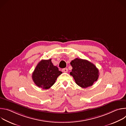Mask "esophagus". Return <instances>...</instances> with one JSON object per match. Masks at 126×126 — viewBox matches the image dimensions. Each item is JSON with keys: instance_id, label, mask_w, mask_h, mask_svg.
<instances>
[{"instance_id": "obj_1", "label": "esophagus", "mask_w": 126, "mask_h": 126, "mask_svg": "<svg viewBox=\"0 0 126 126\" xmlns=\"http://www.w3.org/2000/svg\"><path fill=\"white\" fill-rule=\"evenodd\" d=\"M68 70L67 68H64V69H62V72H63L67 73V72H68Z\"/></svg>"}]
</instances>
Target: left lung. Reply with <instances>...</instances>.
Listing matches in <instances>:
<instances>
[{
	"label": "left lung",
	"mask_w": 126,
	"mask_h": 126,
	"mask_svg": "<svg viewBox=\"0 0 126 126\" xmlns=\"http://www.w3.org/2000/svg\"><path fill=\"white\" fill-rule=\"evenodd\" d=\"M70 64L72 67L70 74L80 87L86 88L91 86L99 77V70L96 66L87 60L76 58Z\"/></svg>",
	"instance_id": "left-lung-1"
}]
</instances>
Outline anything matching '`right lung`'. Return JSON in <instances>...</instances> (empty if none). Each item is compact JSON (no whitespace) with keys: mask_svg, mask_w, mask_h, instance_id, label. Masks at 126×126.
I'll use <instances>...</instances> for the list:
<instances>
[{"mask_svg":"<svg viewBox=\"0 0 126 126\" xmlns=\"http://www.w3.org/2000/svg\"><path fill=\"white\" fill-rule=\"evenodd\" d=\"M62 73L57 66H54L51 59L42 60L36 67L32 73V80L38 87L48 89L52 86Z\"/></svg>","mask_w":126,"mask_h":126,"instance_id":"right-lung-1","label":"right lung"}]
</instances>
